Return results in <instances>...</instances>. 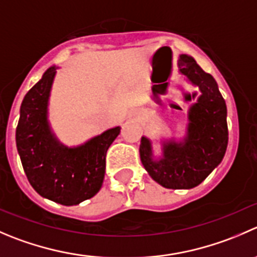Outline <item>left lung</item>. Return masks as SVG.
<instances>
[{
    "label": "left lung",
    "mask_w": 257,
    "mask_h": 257,
    "mask_svg": "<svg viewBox=\"0 0 257 257\" xmlns=\"http://www.w3.org/2000/svg\"><path fill=\"white\" fill-rule=\"evenodd\" d=\"M178 70L201 95L188 110L184 138L162 141V156L154 158L152 142L142 137L139 154L149 176L166 188L189 189L198 186L222 162L228 143L227 108L218 85L196 60L179 55Z\"/></svg>",
    "instance_id": "left-lung-1"
}]
</instances>
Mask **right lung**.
<instances>
[{"mask_svg":"<svg viewBox=\"0 0 257 257\" xmlns=\"http://www.w3.org/2000/svg\"><path fill=\"white\" fill-rule=\"evenodd\" d=\"M56 70V66L47 69L25 95L16 146L32 188L47 200L74 206L94 197L101 188L106 151L120 133V126L108 129L80 146L62 144L47 119Z\"/></svg>","mask_w":257,"mask_h":257,"instance_id":"add662e5","label":"right lung"}]
</instances>
